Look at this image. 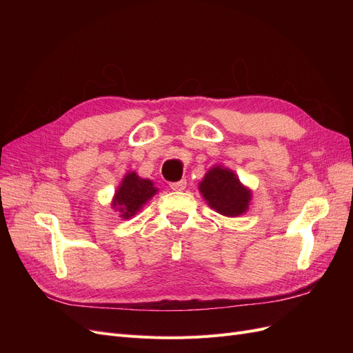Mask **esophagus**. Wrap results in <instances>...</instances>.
I'll return each instance as SVG.
<instances>
[{
	"label": "esophagus",
	"mask_w": 353,
	"mask_h": 353,
	"mask_svg": "<svg viewBox=\"0 0 353 353\" xmlns=\"http://www.w3.org/2000/svg\"><path fill=\"white\" fill-rule=\"evenodd\" d=\"M185 187H187L185 179H181V181H178V183L170 184V188H172L174 191H183V190H185Z\"/></svg>",
	"instance_id": "esophagus-1"
}]
</instances>
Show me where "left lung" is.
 I'll return each mask as SVG.
<instances>
[{
	"mask_svg": "<svg viewBox=\"0 0 353 353\" xmlns=\"http://www.w3.org/2000/svg\"><path fill=\"white\" fill-rule=\"evenodd\" d=\"M199 191L208 205L219 215L237 218L249 210L252 190L245 187L234 170L216 165L199 183Z\"/></svg>",
	"mask_w": 353,
	"mask_h": 353,
	"instance_id": "left-lung-1",
	"label": "left lung"
}]
</instances>
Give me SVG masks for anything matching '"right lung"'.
<instances>
[{"mask_svg": "<svg viewBox=\"0 0 353 353\" xmlns=\"http://www.w3.org/2000/svg\"><path fill=\"white\" fill-rule=\"evenodd\" d=\"M157 191L159 188L154 187L152 179L141 178L134 170H131V172H128L122 178V183L116 188L110 205L113 210L119 212V218L130 219L143 209L145 203Z\"/></svg>", "mask_w": 353, "mask_h": 353, "instance_id": "add662e5", "label": "right lung"}]
</instances>
